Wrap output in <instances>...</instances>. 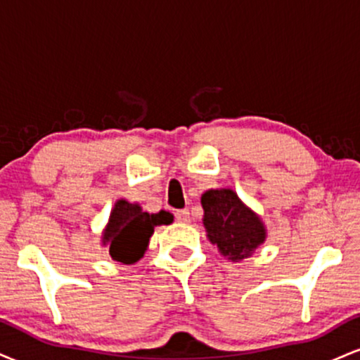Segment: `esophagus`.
<instances>
[{
	"instance_id": "1",
	"label": "esophagus",
	"mask_w": 360,
	"mask_h": 360,
	"mask_svg": "<svg viewBox=\"0 0 360 360\" xmlns=\"http://www.w3.org/2000/svg\"><path fill=\"white\" fill-rule=\"evenodd\" d=\"M176 220L181 223H189L191 221V217H189L188 210H177L176 212Z\"/></svg>"
}]
</instances>
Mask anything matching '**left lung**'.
Wrapping results in <instances>:
<instances>
[{"label": "left lung", "instance_id": "8db88e82", "mask_svg": "<svg viewBox=\"0 0 360 360\" xmlns=\"http://www.w3.org/2000/svg\"><path fill=\"white\" fill-rule=\"evenodd\" d=\"M201 206L206 237L223 257L240 262L266 242L267 229L262 218L232 188L208 189L201 194Z\"/></svg>", "mask_w": 360, "mask_h": 360}]
</instances>
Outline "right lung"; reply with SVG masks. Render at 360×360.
I'll return each instance as SVG.
<instances>
[{
	"label": "right lung",
	"instance_id": "1",
	"mask_svg": "<svg viewBox=\"0 0 360 360\" xmlns=\"http://www.w3.org/2000/svg\"><path fill=\"white\" fill-rule=\"evenodd\" d=\"M174 221V214L160 210L159 213L143 212L139 203L118 200L111 208L108 223L103 229L101 243L111 259L134 264L143 257L155 226Z\"/></svg>",
	"mask_w": 360,
	"mask_h": 360
}]
</instances>
